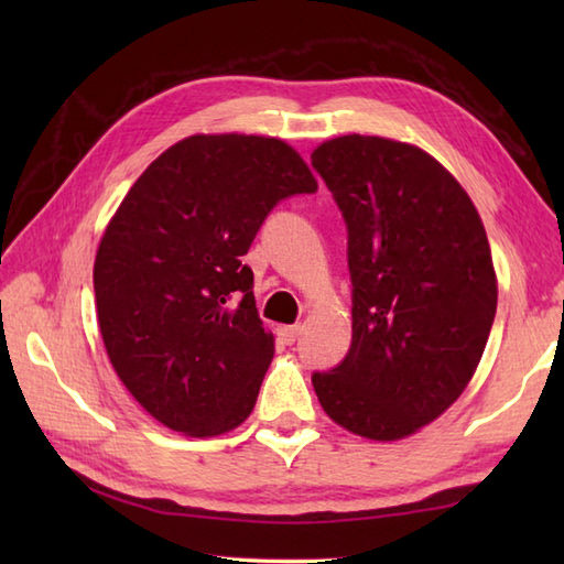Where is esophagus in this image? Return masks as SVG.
I'll return each mask as SVG.
<instances>
[{"mask_svg":"<svg viewBox=\"0 0 564 564\" xmlns=\"http://www.w3.org/2000/svg\"><path fill=\"white\" fill-rule=\"evenodd\" d=\"M303 327L301 325H289V327H279V337L285 341V344H293L297 337H301Z\"/></svg>","mask_w":564,"mask_h":564,"instance_id":"obj_1","label":"esophagus"}]
</instances>
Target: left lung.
<instances>
[{
    "label": "left lung",
    "instance_id": "1",
    "mask_svg": "<svg viewBox=\"0 0 564 564\" xmlns=\"http://www.w3.org/2000/svg\"><path fill=\"white\" fill-rule=\"evenodd\" d=\"M346 223L351 346L315 370L334 422L394 441L434 422L480 364L497 313L487 232L473 200L414 145L344 135L313 152Z\"/></svg>",
    "mask_w": 564,
    "mask_h": 564
}]
</instances>
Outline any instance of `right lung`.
I'll use <instances>...</instances> for the list:
<instances>
[{"instance_id": "1", "label": "right lung", "mask_w": 564, "mask_h": 564, "mask_svg": "<svg viewBox=\"0 0 564 564\" xmlns=\"http://www.w3.org/2000/svg\"><path fill=\"white\" fill-rule=\"evenodd\" d=\"M315 191L301 154L259 135H191L128 191L94 295L118 378L164 426L218 436L254 410L273 337L242 257L283 198Z\"/></svg>"}]
</instances>
